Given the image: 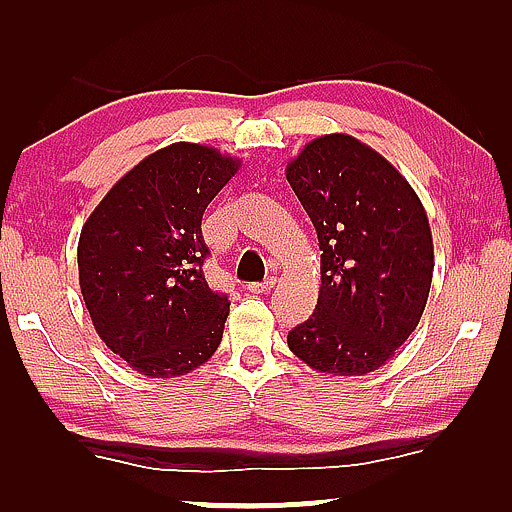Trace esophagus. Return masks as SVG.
Instances as JSON below:
<instances>
[{
    "label": "esophagus",
    "instance_id": "esophagus-1",
    "mask_svg": "<svg viewBox=\"0 0 512 512\" xmlns=\"http://www.w3.org/2000/svg\"><path fill=\"white\" fill-rule=\"evenodd\" d=\"M273 287H276V278H266L264 283H248L246 290L250 294H266V292H271Z\"/></svg>",
    "mask_w": 512,
    "mask_h": 512
}]
</instances>
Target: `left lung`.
I'll return each mask as SVG.
<instances>
[{
    "mask_svg": "<svg viewBox=\"0 0 512 512\" xmlns=\"http://www.w3.org/2000/svg\"><path fill=\"white\" fill-rule=\"evenodd\" d=\"M285 176L322 250L318 306L287 345L318 373L376 371L427 306L434 241L422 201L383 155L350 134L306 143Z\"/></svg>",
    "mask_w": 512,
    "mask_h": 512,
    "instance_id": "8db88e82",
    "label": "left lung"
}]
</instances>
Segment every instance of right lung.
<instances>
[{
	"label": "right lung",
	"instance_id": "obj_1",
	"mask_svg": "<svg viewBox=\"0 0 512 512\" xmlns=\"http://www.w3.org/2000/svg\"><path fill=\"white\" fill-rule=\"evenodd\" d=\"M241 160L171 143L115 183L85 220L78 283L97 334L148 378L185 376L211 359L229 315L204 278L201 218Z\"/></svg>",
	"mask_w": 512,
	"mask_h": 512
}]
</instances>
